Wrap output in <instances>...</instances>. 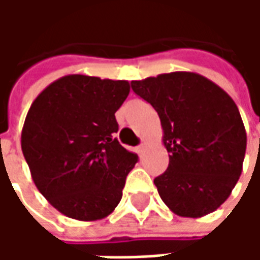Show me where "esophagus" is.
I'll return each instance as SVG.
<instances>
[{
  "label": "esophagus",
  "mask_w": 260,
  "mask_h": 260,
  "mask_svg": "<svg viewBox=\"0 0 260 260\" xmlns=\"http://www.w3.org/2000/svg\"><path fill=\"white\" fill-rule=\"evenodd\" d=\"M145 152H146V143L143 142V143H141L139 147H138V153L142 156V154H145Z\"/></svg>",
  "instance_id": "esophagus-1"
}]
</instances>
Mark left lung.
<instances>
[{
	"label": "left lung",
	"mask_w": 260,
	"mask_h": 260,
	"mask_svg": "<svg viewBox=\"0 0 260 260\" xmlns=\"http://www.w3.org/2000/svg\"><path fill=\"white\" fill-rule=\"evenodd\" d=\"M163 128L167 171L154 178L160 198L181 217H203L229 199L242 173L246 132L234 100L195 72L132 80Z\"/></svg>",
	"instance_id": "left-lung-1"
}]
</instances>
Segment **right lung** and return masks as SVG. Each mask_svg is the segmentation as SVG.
<instances>
[{
	"instance_id": "add662e5",
	"label": "right lung",
	"mask_w": 260,
	"mask_h": 260,
	"mask_svg": "<svg viewBox=\"0 0 260 260\" xmlns=\"http://www.w3.org/2000/svg\"><path fill=\"white\" fill-rule=\"evenodd\" d=\"M128 80L67 75L35 99L20 145L31 180L50 205L79 221L107 217L138 161L114 138Z\"/></svg>"
}]
</instances>
